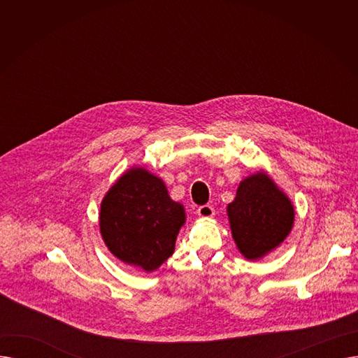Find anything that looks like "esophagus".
<instances>
[{
  "label": "esophagus",
  "instance_id": "1",
  "mask_svg": "<svg viewBox=\"0 0 358 358\" xmlns=\"http://www.w3.org/2000/svg\"><path fill=\"white\" fill-rule=\"evenodd\" d=\"M197 215L203 219H210L215 216V209L210 204H204V206H200V208L197 209Z\"/></svg>",
  "mask_w": 358,
  "mask_h": 358
}]
</instances>
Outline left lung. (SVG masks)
<instances>
[{"mask_svg": "<svg viewBox=\"0 0 358 358\" xmlns=\"http://www.w3.org/2000/svg\"><path fill=\"white\" fill-rule=\"evenodd\" d=\"M227 213L236 248L251 261L274 251L289 236L294 223L292 200L264 171L239 182Z\"/></svg>", "mask_w": 358, "mask_h": 358, "instance_id": "obj_1", "label": "left lung"}]
</instances>
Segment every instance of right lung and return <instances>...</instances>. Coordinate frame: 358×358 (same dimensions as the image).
<instances>
[{"mask_svg":"<svg viewBox=\"0 0 358 358\" xmlns=\"http://www.w3.org/2000/svg\"><path fill=\"white\" fill-rule=\"evenodd\" d=\"M99 222L113 255L150 273L173 255L185 210L169 197L162 178L143 166H131L106 193Z\"/></svg>","mask_w":358,"mask_h":358,"instance_id":"add662e5","label":"right lung"}]
</instances>
